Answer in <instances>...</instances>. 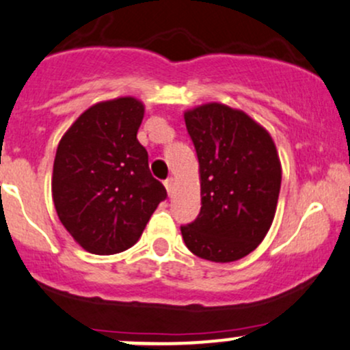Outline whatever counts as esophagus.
<instances>
[{"label": "esophagus", "instance_id": "esophagus-1", "mask_svg": "<svg viewBox=\"0 0 350 350\" xmlns=\"http://www.w3.org/2000/svg\"><path fill=\"white\" fill-rule=\"evenodd\" d=\"M164 186H166L167 194L171 196V194H172V189H174V179H172V178H167L166 181H164Z\"/></svg>", "mask_w": 350, "mask_h": 350}]
</instances>
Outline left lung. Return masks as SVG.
<instances>
[{
    "label": "left lung",
    "instance_id": "8db88e82",
    "mask_svg": "<svg viewBox=\"0 0 350 350\" xmlns=\"http://www.w3.org/2000/svg\"><path fill=\"white\" fill-rule=\"evenodd\" d=\"M201 174V211L181 226L187 249L201 259L232 262L264 239L281 191L272 137L243 111L209 103L184 114Z\"/></svg>",
    "mask_w": 350,
    "mask_h": 350
}]
</instances>
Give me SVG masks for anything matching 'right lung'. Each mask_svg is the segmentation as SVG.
<instances>
[{
    "label": "right lung",
    "mask_w": 350,
    "mask_h": 350,
    "mask_svg": "<svg viewBox=\"0 0 350 350\" xmlns=\"http://www.w3.org/2000/svg\"><path fill=\"white\" fill-rule=\"evenodd\" d=\"M143 116L144 106L129 96L98 103L57 146L53 201L66 231L88 252L109 256L131 247L167 198L136 137Z\"/></svg>",
    "instance_id": "obj_1"
}]
</instances>
